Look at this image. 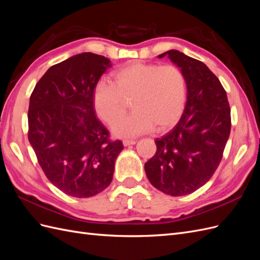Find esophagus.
Listing matches in <instances>:
<instances>
[{"label":"esophagus","instance_id":"esophagus-1","mask_svg":"<svg viewBox=\"0 0 260 260\" xmlns=\"http://www.w3.org/2000/svg\"><path fill=\"white\" fill-rule=\"evenodd\" d=\"M137 142L135 140H123L122 144L123 146H129V145H135Z\"/></svg>","mask_w":260,"mask_h":260}]
</instances>
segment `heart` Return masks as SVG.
I'll return each instance as SVG.
<instances>
[{
	"mask_svg": "<svg viewBox=\"0 0 260 260\" xmlns=\"http://www.w3.org/2000/svg\"><path fill=\"white\" fill-rule=\"evenodd\" d=\"M112 80H101L94 86L93 106L101 119L111 124L126 109L124 100H132L134 113L112 127L118 138H135L154 128L165 131L183 113L186 80L175 65L133 61L113 73Z\"/></svg>",
	"mask_w": 260,
	"mask_h": 260,
	"instance_id": "heart-1",
	"label": "heart"
}]
</instances>
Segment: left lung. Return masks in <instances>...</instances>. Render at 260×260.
<instances>
[{
	"label": "left lung",
	"mask_w": 260,
	"mask_h": 260,
	"mask_svg": "<svg viewBox=\"0 0 260 260\" xmlns=\"http://www.w3.org/2000/svg\"><path fill=\"white\" fill-rule=\"evenodd\" d=\"M167 56L186 80V103L176 127L156 139V154L145 165L149 182L171 196L193 193L212 177L231 131V111L218 78L204 62L177 50Z\"/></svg>",
	"instance_id": "obj_1"
}]
</instances>
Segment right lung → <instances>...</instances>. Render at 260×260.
Wrapping results in <instances>:
<instances>
[{
  "label": "right lung",
  "mask_w": 260,
  "mask_h": 260,
  "mask_svg": "<svg viewBox=\"0 0 260 260\" xmlns=\"http://www.w3.org/2000/svg\"><path fill=\"white\" fill-rule=\"evenodd\" d=\"M112 65L98 54L75 55L50 67L30 96L29 142L50 182L74 198L104 191L123 149L93 108L94 86Z\"/></svg>",
  "instance_id": "add662e5"
}]
</instances>
